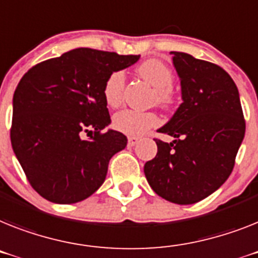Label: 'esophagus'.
<instances>
[{
    "mask_svg": "<svg viewBox=\"0 0 258 258\" xmlns=\"http://www.w3.org/2000/svg\"><path fill=\"white\" fill-rule=\"evenodd\" d=\"M139 138H136V136H130L128 138V147H135L138 143H139Z\"/></svg>",
    "mask_w": 258,
    "mask_h": 258,
    "instance_id": "34e87169",
    "label": "esophagus"
}]
</instances>
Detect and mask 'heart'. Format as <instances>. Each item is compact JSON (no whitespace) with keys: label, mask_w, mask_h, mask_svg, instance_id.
Instances as JSON below:
<instances>
[{"label":"heart","mask_w":258,"mask_h":258,"mask_svg":"<svg viewBox=\"0 0 258 258\" xmlns=\"http://www.w3.org/2000/svg\"><path fill=\"white\" fill-rule=\"evenodd\" d=\"M138 73L143 80L156 89V99L162 105H169L173 101L170 86L173 84V73L160 60H147L138 68ZM124 89V75L120 71L110 73L103 85V97L109 106L120 105ZM159 124V116L155 112L138 111L124 109L118 111L112 118V125L119 133L130 136H142L155 125Z\"/></svg>","instance_id":"heart-1"}]
</instances>
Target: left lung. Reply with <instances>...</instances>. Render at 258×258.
<instances>
[{"label": "left lung", "instance_id": "left-lung-1", "mask_svg": "<svg viewBox=\"0 0 258 258\" xmlns=\"http://www.w3.org/2000/svg\"><path fill=\"white\" fill-rule=\"evenodd\" d=\"M170 53L182 103L157 130L174 140H156L157 155L146 162L144 174L157 196L191 205L227 181L245 135V120L239 90L224 69L185 52Z\"/></svg>", "mask_w": 258, "mask_h": 258}]
</instances>
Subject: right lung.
Masks as SVG:
<instances>
[{
  "instance_id": "obj_1",
  "label": "right lung",
  "mask_w": 258,
  "mask_h": 258,
  "mask_svg": "<svg viewBox=\"0 0 258 258\" xmlns=\"http://www.w3.org/2000/svg\"><path fill=\"white\" fill-rule=\"evenodd\" d=\"M140 55L76 48L32 67L13 97L12 147L29 182L49 202H81L99 189L127 146L111 123L103 85ZM92 134L84 140L82 134Z\"/></svg>"
}]
</instances>
